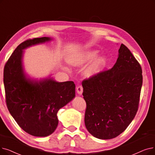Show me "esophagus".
Masks as SVG:
<instances>
[{
  "instance_id": "obj_1",
  "label": "esophagus",
  "mask_w": 155,
  "mask_h": 155,
  "mask_svg": "<svg viewBox=\"0 0 155 155\" xmlns=\"http://www.w3.org/2000/svg\"><path fill=\"white\" fill-rule=\"evenodd\" d=\"M77 92L79 94V95H81L83 92V87L82 85H78L77 87Z\"/></svg>"
}]
</instances>
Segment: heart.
Here are the masks:
<instances>
[{
    "instance_id": "heart-1",
    "label": "heart",
    "mask_w": 155,
    "mask_h": 155,
    "mask_svg": "<svg viewBox=\"0 0 155 155\" xmlns=\"http://www.w3.org/2000/svg\"><path fill=\"white\" fill-rule=\"evenodd\" d=\"M97 51H93V52H89L88 53H86L85 54H80L78 57H75V58H73L71 59L70 63L73 65H80L82 64L85 63V62L91 60L94 58H95L97 55ZM105 58L104 56H100L93 63V64L90 66L85 71V75L87 76H92L94 74L98 73L100 70L101 69L102 67L104 66L105 63Z\"/></svg>"
}]
</instances>
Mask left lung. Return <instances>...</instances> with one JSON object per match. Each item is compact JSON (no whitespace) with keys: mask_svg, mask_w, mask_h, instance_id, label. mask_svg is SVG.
<instances>
[{"mask_svg":"<svg viewBox=\"0 0 155 155\" xmlns=\"http://www.w3.org/2000/svg\"><path fill=\"white\" fill-rule=\"evenodd\" d=\"M82 84L87 130L101 139L119 136L138 110L143 75L135 57L122 44L113 68L84 80Z\"/></svg>","mask_w":155,"mask_h":155,"instance_id":"8db88e82","label":"left lung"}]
</instances>
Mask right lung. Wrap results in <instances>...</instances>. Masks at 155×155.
Listing matches in <instances>:
<instances>
[{"label":"right lung","instance_id":"obj_1","mask_svg":"<svg viewBox=\"0 0 155 155\" xmlns=\"http://www.w3.org/2000/svg\"><path fill=\"white\" fill-rule=\"evenodd\" d=\"M51 40L46 37L26 40L12 52L4 69L8 110L24 131L36 137H45L54 132L58 125V111L75 96L73 81L58 82L51 77L33 79L25 72L23 50Z\"/></svg>","mask_w":155,"mask_h":155}]
</instances>
